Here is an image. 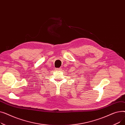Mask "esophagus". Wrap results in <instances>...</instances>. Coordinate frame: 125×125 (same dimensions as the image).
<instances>
[{"label": "esophagus", "mask_w": 125, "mask_h": 125, "mask_svg": "<svg viewBox=\"0 0 125 125\" xmlns=\"http://www.w3.org/2000/svg\"><path fill=\"white\" fill-rule=\"evenodd\" d=\"M62 69V68H56V70H61Z\"/></svg>", "instance_id": "obj_1"}]
</instances>
